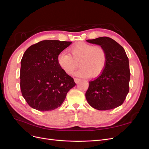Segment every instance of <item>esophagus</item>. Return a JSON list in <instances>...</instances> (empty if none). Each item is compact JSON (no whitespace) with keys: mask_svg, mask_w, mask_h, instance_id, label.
I'll list each match as a JSON object with an SVG mask.
<instances>
[{"mask_svg":"<svg viewBox=\"0 0 149 149\" xmlns=\"http://www.w3.org/2000/svg\"><path fill=\"white\" fill-rule=\"evenodd\" d=\"M74 82L75 83H78V82H79V81H80V79L77 78H74Z\"/></svg>","mask_w":149,"mask_h":149,"instance_id":"34e87169","label":"esophagus"}]
</instances>
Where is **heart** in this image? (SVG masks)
Listing matches in <instances>:
<instances>
[{
	"mask_svg": "<svg viewBox=\"0 0 149 149\" xmlns=\"http://www.w3.org/2000/svg\"><path fill=\"white\" fill-rule=\"evenodd\" d=\"M70 54L63 52L58 55V65L68 74H72L78 67L75 74L80 77H96L104 70L107 61L106 49L102 46L79 42L69 49Z\"/></svg>",
	"mask_w": 149,
	"mask_h": 149,
	"instance_id": "1",
	"label": "heart"
}]
</instances>
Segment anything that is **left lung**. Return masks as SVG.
<instances>
[{"label":"left lung","mask_w":149,"mask_h":149,"mask_svg":"<svg viewBox=\"0 0 149 149\" xmlns=\"http://www.w3.org/2000/svg\"><path fill=\"white\" fill-rule=\"evenodd\" d=\"M106 49L107 64L100 75L91 81L86 93L89 104L100 111L114 109L122 105L129 91V59L123 47L109 37L87 40Z\"/></svg>","instance_id":"1"}]
</instances>
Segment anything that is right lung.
Returning a JSON list of instances; mask_svg holds the SVG:
<instances>
[{"mask_svg": "<svg viewBox=\"0 0 149 149\" xmlns=\"http://www.w3.org/2000/svg\"><path fill=\"white\" fill-rule=\"evenodd\" d=\"M72 42L43 40L31 45L21 60L20 89L28 104L40 111L60 107L76 85L57 62L58 55Z\"/></svg>", "mask_w": 149, "mask_h": 149, "instance_id": "obj_1", "label": "right lung"}]
</instances>
